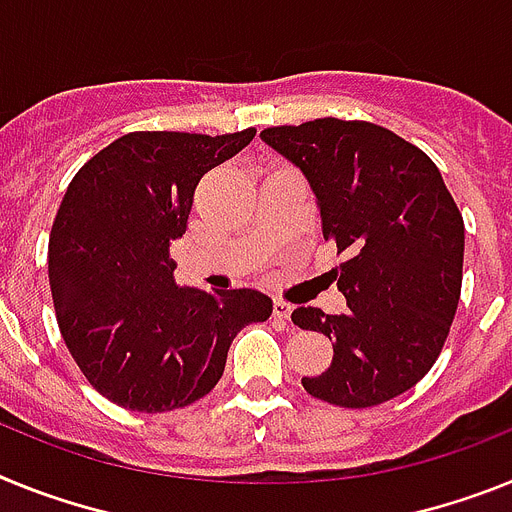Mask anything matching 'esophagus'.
Returning <instances> with one entry per match:
<instances>
[{"instance_id":"esophagus-1","label":"esophagus","mask_w":512,"mask_h":512,"mask_svg":"<svg viewBox=\"0 0 512 512\" xmlns=\"http://www.w3.org/2000/svg\"><path fill=\"white\" fill-rule=\"evenodd\" d=\"M274 316L282 318V321H290L292 316V305L287 303V300H274Z\"/></svg>"}]
</instances>
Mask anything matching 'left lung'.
<instances>
[{
    "label": "left lung",
    "instance_id": "1",
    "mask_svg": "<svg viewBox=\"0 0 512 512\" xmlns=\"http://www.w3.org/2000/svg\"><path fill=\"white\" fill-rule=\"evenodd\" d=\"M308 178L323 238L334 240L347 310H292L300 329L334 344L329 370L303 378L347 409L409 391L435 365L451 331L464 272V217L425 152L368 121L316 119L261 131Z\"/></svg>",
    "mask_w": 512,
    "mask_h": 512
}]
</instances>
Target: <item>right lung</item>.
<instances>
[{"label": "right lung", "instance_id": "1", "mask_svg": "<svg viewBox=\"0 0 512 512\" xmlns=\"http://www.w3.org/2000/svg\"><path fill=\"white\" fill-rule=\"evenodd\" d=\"M253 137L131 131L69 183L48 238L51 298L74 362L113 404H194L222 378L235 334L272 316V298L251 287H178L170 259L204 173Z\"/></svg>", "mask_w": 512, "mask_h": 512}]
</instances>
